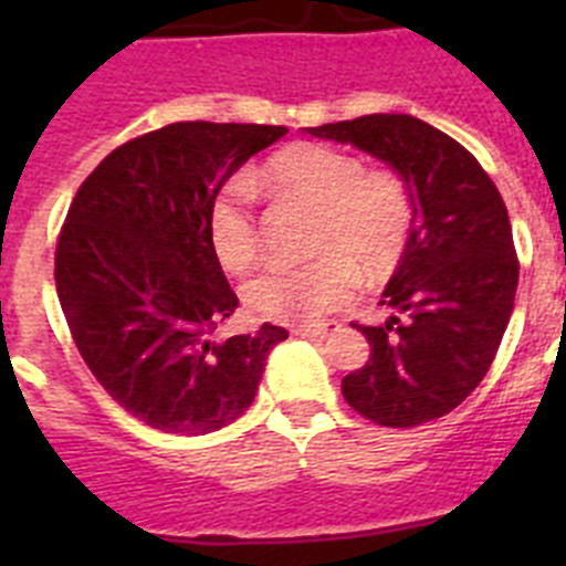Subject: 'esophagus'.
I'll return each instance as SVG.
<instances>
[{
	"instance_id": "34e87169",
	"label": "esophagus",
	"mask_w": 566,
	"mask_h": 566,
	"mask_svg": "<svg viewBox=\"0 0 566 566\" xmlns=\"http://www.w3.org/2000/svg\"><path fill=\"white\" fill-rule=\"evenodd\" d=\"M292 332L300 334V337L326 339V337H332L334 332H339V323H334V319H328V323H312V326H294Z\"/></svg>"
}]
</instances>
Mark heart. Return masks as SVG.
Segmentation results:
<instances>
[{
  "mask_svg": "<svg viewBox=\"0 0 566 566\" xmlns=\"http://www.w3.org/2000/svg\"><path fill=\"white\" fill-rule=\"evenodd\" d=\"M249 182L314 212L303 266H269L247 286V303L277 323H312L357 292L385 286L402 266L417 223L413 189L399 169L365 167L348 149L294 142L272 153ZM207 232L223 266L243 272L260 252L254 192L232 178L214 189Z\"/></svg>",
  "mask_w": 566,
  "mask_h": 566,
  "instance_id": "b5f03b06",
  "label": "heart"
}]
</instances>
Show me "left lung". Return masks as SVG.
Listing matches in <instances>:
<instances>
[{
    "label": "left lung",
    "instance_id": "left-lung-1",
    "mask_svg": "<svg viewBox=\"0 0 566 566\" xmlns=\"http://www.w3.org/2000/svg\"><path fill=\"white\" fill-rule=\"evenodd\" d=\"M312 135L391 164L417 201L411 247L382 297L397 314L352 323L371 354L343 377L345 402L385 428L444 417L490 371L513 314L518 254L502 195L473 153L413 115H359Z\"/></svg>",
    "mask_w": 566,
    "mask_h": 566
}]
</instances>
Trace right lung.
I'll use <instances>...</instances> for the list:
<instances>
[{"label": "right lung", "mask_w": 566, "mask_h": 566, "mask_svg": "<svg viewBox=\"0 0 566 566\" xmlns=\"http://www.w3.org/2000/svg\"><path fill=\"white\" fill-rule=\"evenodd\" d=\"M266 124L178 122L144 133L84 178L56 243V292L78 354L124 411L201 437L252 405L289 332L218 337L238 308L209 243L214 189L283 138Z\"/></svg>", "instance_id": "add662e5"}]
</instances>
